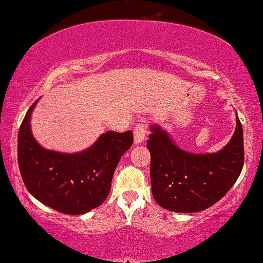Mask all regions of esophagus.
Here are the masks:
<instances>
[{"instance_id":"34e87169","label":"esophagus","mask_w":263,"mask_h":263,"mask_svg":"<svg viewBox=\"0 0 263 263\" xmlns=\"http://www.w3.org/2000/svg\"><path fill=\"white\" fill-rule=\"evenodd\" d=\"M133 135H135V142L136 144H141L145 140V137L147 135V124L141 122L138 123L133 130Z\"/></svg>"}]
</instances>
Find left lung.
<instances>
[{
    "mask_svg": "<svg viewBox=\"0 0 263 263\" xmlns=\"http://www.w3.org/2000/svg\"><path fill=\"white\" fill-rule=\"evenodd\" d=\"M152 194L160 206L190 213L212 206L232 188L243 166V133L237 126L229 144L217 153L195 154L181 149L159 125L151 126Z\"/></svg>",
    "mask_w": 263,
    "mask_h": 263,
    "instance_id": "1",
    "label": "left lung"
}]
</instances>
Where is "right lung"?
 Segmentation results:
<instances>
[{
    "label": "right lung",
    "mask_w": 263,
    "mask_h": 263,
    "mask_svg": "<svg viewBox=\"0 0 263 263\" xmlns=\"http://www.w3.org/2000/svg\"><path fill=\"white\" fill-rule=\"evenodd\" d=\"M30 106L18 132L17 158L24 184L39 202L66 215H83L108 197L114 173L133 144L131 131H108L80 153L42 147L31 132Z\"/></svg>",
    "instance_id": "right-lung-1"
}]
</instances>
